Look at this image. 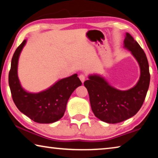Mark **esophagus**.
Here are the masks:
<instances>
[{"label":"esophagus","mask_w":158,"mask_h":158,"mask_svg":"<svg viewBox=\"0 0 158 158\" xmlns=\"http://www.w3.org/2000/svg\"><path fill=\"white\" fill-rule=\"evenodd\" d=\"M79 79H80V80H81V81L82 82V83H84V81H85V76L84 75V74H81L79 75Z\"/></svg>","instance_id":"34e87169"}]
</instances>
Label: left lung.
Segmentation results:
<instances>
[{"label":"left lung","instance_id":"1","mask_svg":"<svg viewBox=\"0 0 158 158\" xmlns=\"http://www.w3.org/2000/svg\"><path fill=\"white\" fill-rule=\"evenodd\" d=\"M123 44L140 68L139 79L135 86L127 90L116 89L98 74L89 75V80L84 81L93 114L108 123H118L135 116L142 106L149 87V65L143 50L128 33Z\"/></svg>","mask_w":158,"mask_h":158}]
</instances>
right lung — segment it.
Wrapping results in <instances>:
<instances>
[{"label": "right lung", "instance_id": "obj_1", "mask_svg": "<svg viewBox=\"0 0 158 158\" xmlns=\"http://www.w3.org/2000/svg\"><path fill=\"white\" fill-rule=\"evenodd\" d=\"M26 43L24 40L16 49L9 73V85L13 101L19 110L39 123H52L63 116L72 93L81 85L77 74L66 77L37 93L27 92L21 86L18 77V61Z\"/></svg>", "mask_w": 158, "mask_h": 158}]
</instances>
